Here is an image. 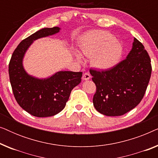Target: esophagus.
Instances as JSON below:
<instances>
[{"instance_id":"34e87169","label":"esophagus","mask_w":158,"mask_h":158,"mask_svg":"<svg viewBox=\"0 0 158 158\" xmlns=\"http://www.w3.org/2000/svg\"><path fill=\"white\" fill-rule=\"evenodd\" d=\"M82 78H83V80H84V81H88V80H89L90 78V75L88 73H85L83 75Z\"/></svg>"}]
</instances>
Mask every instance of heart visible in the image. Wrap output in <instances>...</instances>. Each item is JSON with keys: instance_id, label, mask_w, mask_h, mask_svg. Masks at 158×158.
<instances>
[{"instance_id": "b5f03b06", "label": "heart", "mask_w": 158, "mask_h": 158, "mask_svg": "<svg viewBox=\"0 0 158 158\" xmlns=\"http://www.w3.org/2000/svg\"><path fill=\"white\" fill-rule=\"evenodd\" d=\"M80 50L86 57H91L93 66L103 70L114 68L119 62L123 52L122 44L106 31H93L86 34L80 45Z\"/></svg>"}]
</instances>
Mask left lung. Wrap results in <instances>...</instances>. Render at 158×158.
<instances>
[{"instance_id": "8db88e82", "label": "left lung", "mask_w": 158, "mask_h": 158, "mask_svg": "<svg viewBox=\"0 0 158 158\" xmlns=\"http://www.w3.org/2000/svg\"><path fill=\"white\" fill-rule=\"evenodd\" d=\"M151 60L144 45L134 39L132 49L126 59L106 70L90 69L96 86L93 98L99 113L122 116L135 108L143 98L150 81Z\"/></svg>"}]
</instances>
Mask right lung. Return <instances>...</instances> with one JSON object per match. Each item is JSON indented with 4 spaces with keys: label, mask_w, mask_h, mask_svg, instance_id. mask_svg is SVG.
<instances>
[{
    "label": "right lung",
    "mask_w": 158,
    "mask_h": 158,
    "mask_svg": "<svg viewBox=\"0 0 158 158\" xmlns=\"http://www.w3.org/2000/svg\"><path fill=\"white\" fill-rule=\"evenodd\" d=\"M60 28H44L21 41L8 65L10 83L15 99L23 110L36 117L55 115L65 106L70 93L81 81L82 72L60 71L46 79L28 75L23 68L24 54L33 41L52 35Z\"/></svg>",
    "instance_id": "right-lung-1"
}]
</instances>
